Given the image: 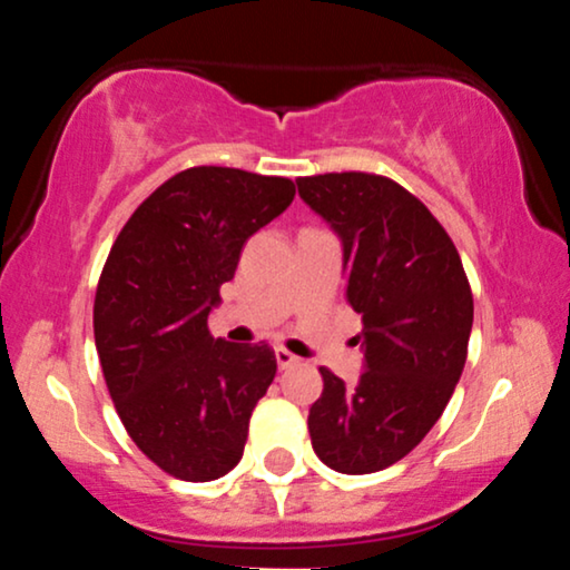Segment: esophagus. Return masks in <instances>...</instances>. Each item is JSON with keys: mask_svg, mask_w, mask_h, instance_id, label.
<instances>
[{"mask_svg": "<svg viewBox=\"0 0 570 570\" xmlns=\"http://www.w3.org/2000/svg\"><path fill=\"white\" fill-rule=\"evenodd\" d=\"M276 362H278L281 370H289V367H294V364L299 362V358L294 356V353L286 351V348H276Z\"/></svg>", "mask_w": 570, "mask_h": 570, "instance_id": "34e87169", "label": "esophagus"}]
</instances>
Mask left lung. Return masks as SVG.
I'll return each instance as SVG.
<instances>
[{
	"label": "left lung",
	"mask_w": 570,
	"mask_h": 570,
	"mask_svg": "<svg viewBox=\"0 0 570 570\" xmlns=\"http://www.w3.org/2000/svg\"><path fill=\"white\" fill-rule=\"evenodd\" d=\"M297 189L343 244L345 299L364 324L358 383L322 367L311 444L340 474L381 472L448 407L466 364L472 289L450 235L396 181L345 171L303 176Z\"/></svg>",
	"instance_id": "1"
}]
</instances>
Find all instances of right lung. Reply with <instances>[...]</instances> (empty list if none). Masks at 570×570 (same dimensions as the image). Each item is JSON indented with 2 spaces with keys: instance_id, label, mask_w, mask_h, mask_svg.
Segmentation results:
<instances>
[{
  "instance_id": "right-lung-1",
  "label": "right lung",
  "mask_w": 570,
  "mask_h": 570,
  "mask_svg": "<svg viewBox=\"0 0 570 570\" xmlns=\"http://www.w3.org/2000/svg\"><path fill=\"white\" fill-rule=\"evenodd\" d=\"M292 200L284 176L187 168L130 214L98 278L94 335L109 396L136 448L176 480H219L244 455L276 353L214 340L208 313L246 240Z\"/></svg>"
}]
</instances>
